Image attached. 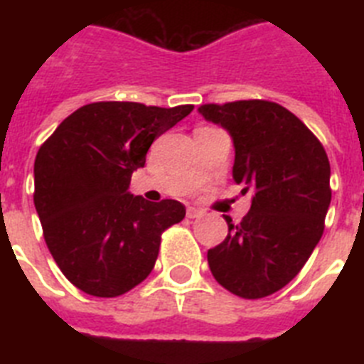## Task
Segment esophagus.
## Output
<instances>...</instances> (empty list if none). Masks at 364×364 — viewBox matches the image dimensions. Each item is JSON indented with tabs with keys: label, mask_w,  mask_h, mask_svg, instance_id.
Wrapping results in <instances>:
<instances>
[{
	"label": "esophagus",
	"mask_w": 364,
	"mask_h": 364,
	"mask_svg": "<svg viewBox=\"0 0 364 364\" xmlns=\"http://www.w3.org/2000/svg\"><path fill=\"white\" fill-rule=\"evenodd\" d=\"M186 215H188V218H198L204 215V211L198 210V208H193V205H189L188 211H186Z\"/></svg>",
	"instance_id": "34e87169"
}]
</instances>
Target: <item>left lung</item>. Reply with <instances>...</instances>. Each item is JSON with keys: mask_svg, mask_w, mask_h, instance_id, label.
<instances>
[{"mask_svg": "<svg viewBox=\"0 0 364 364\" xmlns=\"http://www.w3.org/2000/svg\"><path fill=\"white\" fill-rule=\"evenodd\" d=\"M230 131L233 178L252 191V208L208 252L213 277L242 299L284 288L323 237L332 200L330 162L319 138L294 112L268 100H237L198 107Z\"/></svg>", "mask_w": 364, "mask_h": 364, "instance_id": "left-lung-1", "label": "left lung"}]
</instances>
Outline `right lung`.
<instances>
[{
  "label": "right lung",
  "instance_id": "1",
  "mask_svg": "<svg viewBox=\"0 0 364 364\" xmlns=\"http://www.w3.org/2000/svg\"><path fill=\"white\" fill-rule=\"evenodd\" d=\"M193 107L95 102L41 144L34 205L50 255L78 290L118 297L154 268L162 233L186 217V208L171 198L153 204L127 188L154 138Z\"/></svg>",
  "mask_w": 364,
  "mask_h": 364
}]
</instances>
